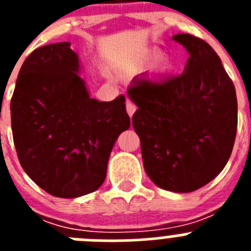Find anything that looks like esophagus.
<instances>
[{"instance_id":"esophagus-1","label":"esophagus","mask_w":251,"mask_h":251,"mask_svg":"<svg viewBox=\"0 0 251 251\" xmlns=\"http://www.w3.org/2000/svg\"><path fill=\"white\" fill-rule=\"evenodd\" d=\"M126 106H127V113L129 114V117H132L133 114H134V112L137 110V106L136 104L132 103L130 100H127V104H126Z\"/></svg>"}]
</instances>
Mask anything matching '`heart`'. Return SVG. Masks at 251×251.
I'll return each mask as SVG.
<instances>
[{
  "mask_svg": "<svg viewBox=\"0 0 251 251\" xmlns=\"http://www.w3.org/2000/svg\"><path fill=\"white\" fill-rule=\"evenodd\" d=\"M157 59H158V55H157L156 52H150V54L142 55V56H139L138 59L134 61V66H136V68H146V66L154 63Z\"/></svg>",
  "mask_w": 251,
  "mask_h": 251,
  "instance_id": "obj_1",
  "label": "heart"
}]
</instances>
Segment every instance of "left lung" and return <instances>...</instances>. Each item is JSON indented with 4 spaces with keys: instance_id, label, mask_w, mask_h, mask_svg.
Segmentation results:
<instances>
[{
    "instance_id": "8db88e82",
    "label": "left lung",
    "mask_w": 251,
    "mask_h": 251,
    "mask_svg": "<svg viewBox=\"0 0 251 251\" xmlns=\"http://www.w3.org/2000/svg\"><path fill=\"white\" fill-rule=\"evenodd\" d=\"M172 39L190 54L182 74L134 77L128 97L138 106L132 122L148 177L163 190L182 194L207 185L229 161L238 100L211 46L190 34Z\"/></svg>"
}]
</instances>
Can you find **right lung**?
<instances>
[{
	"label": "right lung",
	"mask_w": 251,
	"mask_h": 251,
	"mask_svg": "<svg viewBox=\"0 0 251 251\" xmlns=\"http://www.w3.org/2000/svg\"><path fill=\"white\" fill-rule=\"evenodd\" d=\"M70 43L41 46L26 57L11 99L13 143L22 168L63 199L98 190L115 141L130 127L126 98H90Z\"/></svg>",
	"instance_id": "obj_1"
}]
</instances>
